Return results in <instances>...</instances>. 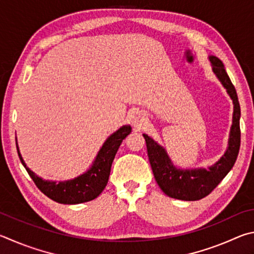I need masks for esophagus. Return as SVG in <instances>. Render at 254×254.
Masks as SVG:
<instances>
[{
	"instance_id": "esophagus-1",
	"label": "esophagus",
	"mask_w": 254,
	"mask_h": 254,
	"mask_svg": "<svg viewBox=\"0 0 254 254\" xmlns=\"http://www.w3.org/2000/svg\"><path fill=\"white\" fill-rule=\"evenodd\" d=\"M143 122H144L143 117H140V115H138V114H137L135 117H132V124H134V126L137 127V128L141 127V125H143Z\"/></svg>"
}]
</instances>
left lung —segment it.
I'll return each mask as SVG.
<instances>
[{"mask_svg":"<svg viewBox=\"0 0 254 254\" xmlns=\"http://www.w3.org/2000/svg\"><path fill=\"white\" fill-rule=\"evenodd\" d=\"M208 59L213 65V72L226 89L234 105L229 147L223 156L207 170L206 168L181 170L173 165L166 150L162 146H159L148 135L143 134L147 146L150 166L158 186L167 196L183 199V201H197L207 196L233 167L241 144V130H240L241 110H240L237 91L219 58L210 56Z\"/></svg>","mask_w":254,"mask_h":254,"instance_id":"obj_1","label":"left lung"}]
</instances>
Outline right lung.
Instances as JSON below:
<instances>
[{
	"label": "right lung",
	"mask_w": 254,
	"mask_h": 254,
	"mask_svg": "<svg viewBox=\"0 0 254 254\" xmlns=\"http://www.w3.org/2000/svg\"><path fill=\"white\" fill-rule=\"evenodd\" d=\"M130 131L131 127L129 125L119 128L117 131L110 135L102 145L90 170H88L84 174L75 177L73 180L58 182V183L57 182L44 181L41 177L35 175L26 166L23 158H22L17 143L16 149L21 163L23 164L26 172L29 173L37 188L44 195L61 204H79L92 201L97 196H99V194L104 190L107 183H108L111 164H113L116 153H117L120 144L130 134Z\"/></svg>",
	"instance_id": "obj_1"
}]
</instances>
